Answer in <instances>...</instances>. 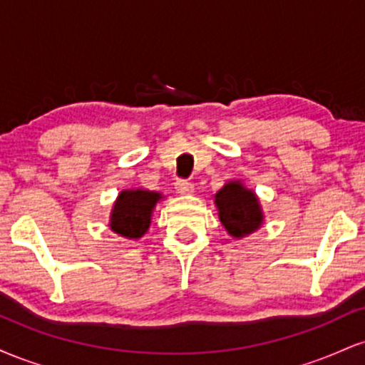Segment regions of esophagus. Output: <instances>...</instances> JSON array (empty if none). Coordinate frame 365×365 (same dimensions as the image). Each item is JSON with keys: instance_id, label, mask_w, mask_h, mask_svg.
Here are the masks:
<instances>
[{"instance_id": "esophagus-1", "label": "esophagus", "mask_w": 365, "mask_h": 365, "mask_svg": "<svg viewBox=\"0 0 365 365\" xmlns=\"http://www.w3.org/2000/svg\"><path fill=\"white\" fill-rule=\"evenodd\" d=\"M175 188H177L178 194H182V195H190L192 192H194V183L187 182V180H178V182L175 183Z\"/></svg>"}]
</instances>
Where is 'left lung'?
<instances>
[{
    "label": "left lung",
    "mask_w": 365,
    "mask_h": 365,
    "mask_svg": "<svg viewBox=\"0 0 365 365\" xmlns=\"http://www.w3.org/2000/svg\"><path fill=\"white\" fill-rule=\"evenodd\" d=\"M220 221L232 237L242 238L261 228L264 216L257 195L242 182H228L215 195Z\"/></svg>",
    "instance_id": "1"
}]
</instances>
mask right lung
<instances>
[{"label":"right lung","instance_id":"add662e5","mask_svg":"<svg viewBox=\"0 0 365 365\" xmlns=\"http://www.w3.org/2000/svg\"><path fill=\"white\" fill-rule=\"evenodd\" d=\"M163 199L159 192L137 190L120 192L111 211L110 228L120 237L140 238L148 232L153 209Z\"/></svg>","mask_w":365,"mask_h":365}]
</instances>
